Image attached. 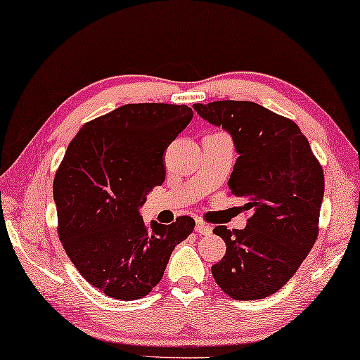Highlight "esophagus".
<instances>
[{
	"label": "esophagus",
	"instance_id": "1",
	"mask_svg": "<svg viewBox=\"0 0 360 360\" xmlns=\"http://www.w3.org/2000/svg\"><path fill=\"white\" fill-rule=\"evenodd\" d=\"M196 233L204 234V236H209V234H212V226L205 225V223H202V221H198L196 223Z\"/></svg>",
	"mask_w": 360,
	"mask_h": 360
}]
</instances>
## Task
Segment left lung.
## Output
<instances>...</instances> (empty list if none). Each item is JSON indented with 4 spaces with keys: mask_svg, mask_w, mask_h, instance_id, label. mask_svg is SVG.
<instances>
[{
    "mask_svg": "<svg viewBox=\"0 0 360 360\" xmlns=\"http://www.w3.org/2000/svg\"><path fill=\"white\" fill-rule=\"evenodd\" d=\"M198 115L231 135L236 159L229 190L252 217L244 229L217 226L226 255L212 266L234 300L273 295L313 249L323 198V172L292 120L253 102L196 103Z\"/></svg>",
    "mask_w": 360,
    "mask_h": 360,
    "instance_id": "8db88e82",
    "label": "left lung"
}]
</instances>
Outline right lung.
<instances>
[{
	"instance_id": "add662e5",
	"label": "right lung",
	"mask_w": 360,
	"mask_h": 360,
	"mask_svg": "<svg viewBox=\"0 0 360 360\" xmlns=\"http://www.w3.org/2000/svg\"><path fill=\"white\" fill-rule=\"evenodd\" d=\"M193 110L129 103L79 129L54 179L58 238L91 285L116 300H137L161 281L191 217L146 225L140 207L166 179L162 156Z\"/></svg>"
}]
</instances>
